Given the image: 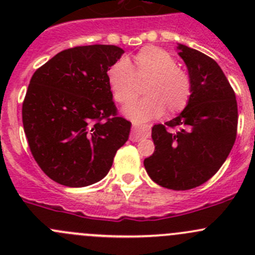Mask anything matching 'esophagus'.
<instances>
[{
	"mask_svg": "<svg viewBox=\"0 0 255 255\" xmlns=\"http://www.w3.org/2000/svg\"><path fill=\"white\" fill-rule=\"evenodd\" d=\"M149 137V130L145 128L139 127V126L133 125L132 133H130V140L132 142H138V140L143 139V138Z\"/></svg>",
	"mask_w": 255,
	"mask_h": 255,
	"instance_id": "34e87169",
	"label": "esophagus"
}]
</instances>
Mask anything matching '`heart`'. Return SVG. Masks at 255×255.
Wrapping results in <instances>:
<instances>
[{
	"instance_id": "obj_1",
	"label": "heart",
	"mask_w": 255,
	"mask_h": 255,
	"mask_svg": "<svg viewBox=\"0 0 255 255\" xmlns=\"http://www.w3.org/2000/svg\"><path fill=\"white\" fill-rule=\"evenodd\" d=\"M138 80L149 79L145 94L149 96L133 102L125 115L143 123L158 118L168 110L170 115L181 112L189 105L192 81L189 73L176 65V59L165 49L146 45L133 56L132 66L125 59L115 61L107 70V82L116 102L127 105L137 96Z\"/></svg>"
}]
</instances>
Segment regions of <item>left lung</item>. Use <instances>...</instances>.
I'll return each instance as SVG.
<instances>
[{
	"mask_svg": "<svg viewBox=\"0 0 255 255\" xmlns=\"http://www.w3.org/2000/svg\"><path fill=\"white\" fill-rule=\"evenodd\" d=\"M177 49L192 81L191 99L177 117L153 126L155 150L144 166L160 186L189 190L226 161L237 137L238 109L232 86L212 58L186 45Z\"/></svg>",
	"mask_w": 255,
	"mask_h": 255,
	"instance_id": "8db88e82",
	"label": "left lung"
}]
</instances>
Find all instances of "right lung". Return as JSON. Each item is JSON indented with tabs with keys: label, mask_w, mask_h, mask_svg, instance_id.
Returning a JSON list of instances; mask_svg holds the SVG:
<instances>
[{
	"label": "right lung",
	"mask_w": 255,
	"mask_h": 255,
	"mask_svg": "<svg viewBox=\"0 0 255 255\" xmlns=\"http://www.w3.org/2000/svg\"><path fill=\"white\" fill-rule=\"evenodd\" d=\"M123 53L102 44L66 49L30 79L23 128L34 160L58 184L82 187L100 181L128 140L130 122L117 117L107 82V70Z\"/></svg>",
	"instance_id": "add662e5"
}]
</instances>
